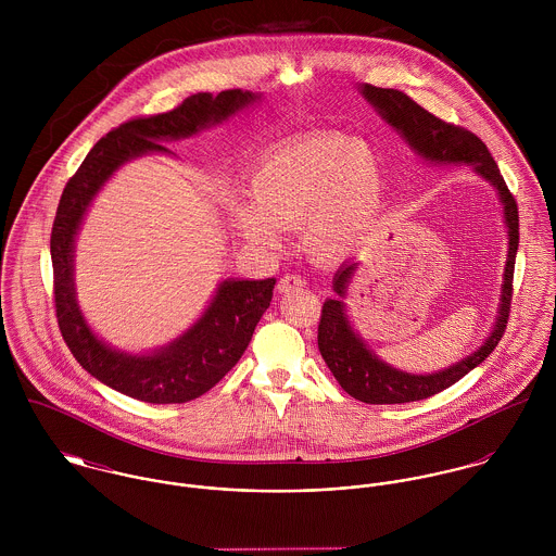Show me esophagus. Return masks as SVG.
Masks as SVG:
<instances>
[{
	"label": "esophagus",
	"instance_id": "1",
	"mask_svg": "<svg viewBox=\"0 0 556 556\" xmlns=\"http://www.w3.org/2000/svg\"><path fill=\"white\" fill-rule=\"evenodd\" d=\"M306 285V280L300 276V274H287L280 278L278 282V291L280 293H289V291H295V289H302Z\"/></svg>",
	"mask_w": 556,
	"mask_h": 556
}]
</instances>
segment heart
Wrapping results in <instances>:
<instances>
[{
	"mask_svg": "<svg viewBox=\"0 0 556 556\" xmlns=\"http://www.w3.org/2000/svg\"><path fill=\"white\" fill-rule=\"evenodd\" d=\"M386 173L379 156L342 132H315L271 148L248 177L250 205L231 210L239 236L278 248L282 229L304 223L320 258H342L379 210Z\"/></svg>",
	"mask_w": 556,
	"mask_h": 556,
	"instance_id": "1",
	"label": "heart"
}]
</instances>
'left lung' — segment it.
Returning a JSON list of instances; mask_svg holds the SVG:
<instances>
[{"instance_id": "left-lung-1", "label": "left lung", "mask_w": 556, "mask_h": 556, "mask_svg": "<svg viewBox=\"0 0 556 556\" xmlns=\"http://www.w3.org/2000/svg\"><path fill=\"white\" fill-rule=\"evenodd\" d=\"M359 91L379 111V115L396 132H400V137L410 146V150L417 156L437 164H452V162L473 164L477 175H481L485 181H490L496 188L503 203V214H505V225L509 236L503 287H501V304H498V315L490 336L471 355L432 375L402 372L394 366L381 362L351 327V320L346 317V308L342 302L349 289L351 276L357 269V263L353 261L344 263L333 276V291L338 298L325 300L320 311V323H318V351L327 368L331 370L340 388L355 400H362L366 404H402V402L434 396L452 388L456 381H460L467 372H471L476 366H479L503 338L507 318H509V308H511L514 263H516L518 238H520L518 205L514 194L507 190L505 179L496 162L490 156L488 148L471 130L434 117L424 106H419L413 98H408L404 91L375 87L368 83L362 85Z\"/></svg>"}]
</instances>
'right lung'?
I'll list each match as a JSON object with an SVG mask.
<instances>
[{"label": "right lung", "instance_id": "1", "mask_svg": "<svg viewBox=\"0 0 556 556\" xmlns=\"http://www.w3.org/2000/svg\"><path fill=\"white\" fill-rule=\"evenodd\" d=\"M252 91L227 89L218 96L207 91L188 96L173 111L135 117L104 135L68 179L53 231V293L60 331L80 366L111 390L152 404H181L210 392L243 355L256 323L269 308L274 278L225 280L201 318L154 353L132 355L102 342L80 313L75 291V239L80 223L106 184L128 160L141 154H168L160 141L186 139L203 128L223 124L248 104Z\"/></svg>", "mask_w": 556, "mask_h": 556}]
</instances>
